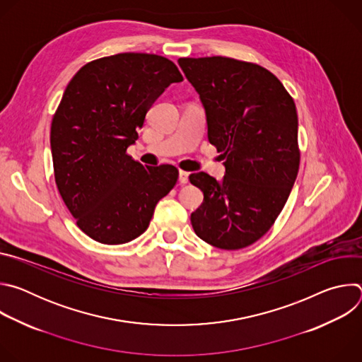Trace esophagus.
I'll return each mask as SVG.
<instances>
[{"label":"esophagus","mask_w":362,"mask_h":362,"mask_svg":"<svg viewBox=\"0 0 362 362\" xmlns=\"http://www.w3.org/2000/svg\"><path fill=\"white\" fill-rule=\"evenodd\" d=\"M179 182H180V183H183V185H185V183H187V182H189V173H187V172L180 170V172H179Z\"/></svg>","instance_id":"obj_1"}]
</instances>
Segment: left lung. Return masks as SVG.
Returning <instances> with one entry per match:
<instances>
[{
	"mask_svg": "<svg viewBox=\"0 0 362 362\" xmlns=\"http://www.w3.org/2000/svg\"><path fill=\"white\" fill-rule=\"evenodd\" d=\"M206 115L208 139L225 160L222 180H189L203 192L190 215L194 233L219 249H242L274 225L299 169L298 115L284 84L267 69L229 57L179 59Z\"/></svg>",
	"mask_w": 362,
	"mask_h": 362,
	"instance_id": "8db88e82",
	"label": "left lung"
}]
</instances>
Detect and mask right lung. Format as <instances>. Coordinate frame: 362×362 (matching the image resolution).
Wrapping results in <instances>:
<instances>
[{
    "instance_id": "1",
    "label": "right lung",
    "mask_w": 362,
    "mask_h": 362,
    "mask_svg": "<svg viewBox=\"0 0 362 362\" xmlns=\"http://www.w3.org/2000/svg\"><path fill=\"white\" fill-rule=\"evenodd\" d=\"M182 80L162 56L120 53L87 63L66 87L51 123L54 177L77 226L91 239L106 245L136 239L176 185L175 166L144 168L126 150L153 103Z\"/></svg>"
}]
</instances>
